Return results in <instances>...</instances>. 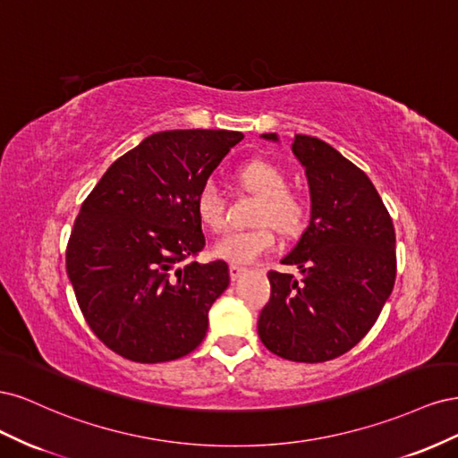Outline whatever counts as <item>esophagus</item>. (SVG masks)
I'll return each instance as SVG.
<instances>
[{"label": "esophagus", "mask_w": 458, "mask_h": 458, "mask_svg": "<svg viewBox=\"0 0 458 458\" xmlns=\"http://www.w3.org/2000/svg\"><path fill=\"white\" fill-rule=\"evenodd\" d=\"M229 273H231V279L237 281V279H241V276L246 273V267L234 266V263H231V266H229Z\"/></svg>", "instance_id": "obj_1"}]
</instances>
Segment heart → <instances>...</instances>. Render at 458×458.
<instances>
[{"label":"heart","mask_w":458,"mask_h":458,"mask_svg":"<svg viewBox=\"0 0 458 458\" xmlns=\"http://www.w3.org/2000/svg\"><path fill=\"white\" fill-rule=\"evenodd\" d=\"M234 179L242 189L259 197L256 224H261V227L227 233L214 244L212 254L234 266H246L271 252L276 244L273 227L263 226V223H271L286 237H296L306 227L308 208L300 195L286 189L284 172L269 162H248L237 170ZM195 212L208 231L219 233L225 227V206L214 185H206L199 191Z\"/></svg>","instance_id":"1"}]
</instances>
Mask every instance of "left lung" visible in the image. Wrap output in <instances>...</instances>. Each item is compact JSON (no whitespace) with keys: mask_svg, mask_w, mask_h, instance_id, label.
Instances as JSON below:
<instances>
[{"mask_svg":"<svg viewBox=\"0 0 458 458\" xmlns=\"http://www.w3.org/2000/svg\"><path fill=\"white\" fill-rule=\"evenodd\" d=\"M261 137L279 143L276 133ZM293 152L306 170L311 216L281 263L296 266L301 281L267 273L271 298L258 335L288 361L323 363L350 352L377 323L395 283V231L367 174L335 147L296 135Z\"/></svg>","mask_w":458,"mask_h":458,"instance_id":"left-lung-1","label":"left lung"}]
</instances>
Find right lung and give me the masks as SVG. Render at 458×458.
Listing matches in <instances>:
<instances>
[{
  "label": "right lung",
  "instance_id": "obj_1",
  "mask_svg": "<svg viewBox=\"0 0 458 458\" xmlns=\"http://www.w3.org/2000/svg\"><path fill=\"white\" fill-rule=\"evenodd\" d=\"M242 140L225 130L152 133L110 165L81 204L66 273L95 336L118 355L164 363L204 340L229 266L187 261L206 244L195 200Z\"/></svg>",
  "mask_w": 458,
  "mask_h": 458
}]
</instances>
